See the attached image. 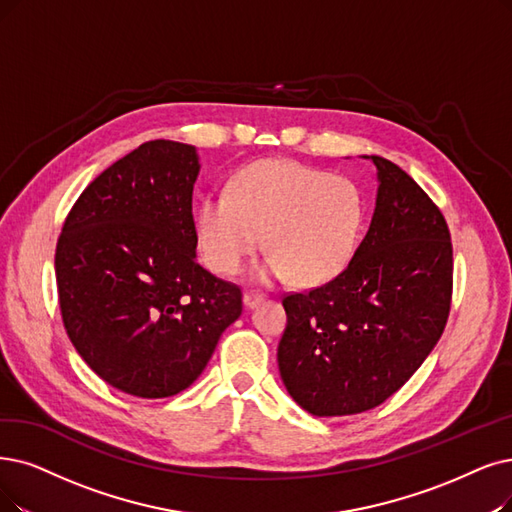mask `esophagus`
I'll return each mask as SVG.
<instances>
[{"mask_svg":"<svg viewBox=\"0 0 512 512\" xmlns=\"http://www.w3.org/2000/svg\"><path fill=\"white\" fill-rule=\"evenodd\" d=\"M262 300H264V294L258 292V290H248V292L243 294L245 309H254V306H258Z\"/></svg>","mask_w":512,"mask_h":512,"instance_id":"1","label":"esophagus"}]
</instances>
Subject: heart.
Listing matches in <instances>:
<instances>
[{
  "label": "heart",
  "instance_id": "1",
  "mask_svg": "<svg viewBox=\"0 0 512 512\" xmlns=\"http://www.w3.org/2000/svg\"><path fill=\"white\" fill-rule=\"evenodd\" d=\"M365 199L351 178L290 159H260L241 168L229 193H212L197 210V243L218 275L237 273L262 248V281L300 285L334 279L357 252Z\"/></svg>",
  "mask_w": 512,
  "mask_h": 512
}]
</instances>
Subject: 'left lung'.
I'll list each match as a JSON object with an SVG mask.
<instances>
[{"label":"left lung","mask_w":512,"mask_h":512,"mask_svg":"<svg viewBox=\"0 0 512 512\" xmlns=\"http://www.w3.org/2000/svg\"><path fill=\"white\" fill-rule=\"evenodd\" d=\"M363 157L378 170V195L349 267L283 298L279 374L313 416L361 414L397 393L435 349L452 306V239L441 210L393 161Z\"/></svg>","instance_id":"left-lung-1"}]
</instances>
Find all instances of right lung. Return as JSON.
Returning a JSON list of instances; mask_svg holds the SVG:
<instances>
[{
	"mask_svg": "<svg viewBox=\"0 0 512 512\" xmlns=\"http://www.w3.org/2000/svg\"><path fill=\"white\" fill-rule=\"evenodd\" d=\"M197 174L195 147L145 142L90 182L58 237L54 269L69 340L121 393L185 391L241 315L239 285L197 262Z\"/></svg>",
	"mask_w": 512,
	"mask_h": 512,
	"instance_id": "add662e5",
	"label": "right lung"
}]
</instances>
